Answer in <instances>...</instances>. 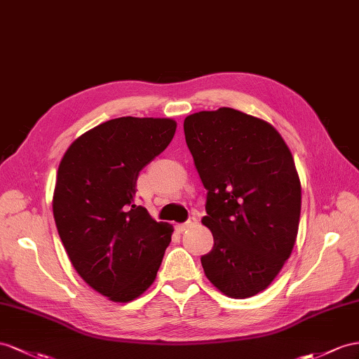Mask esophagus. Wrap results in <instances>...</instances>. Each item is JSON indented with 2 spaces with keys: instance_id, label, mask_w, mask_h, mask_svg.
I'll return each mask as SVG.
<instances>
[{
  "instance_id": "1",
  "label": "esophagus",
  "mask_w": 359,
  "mask_h": 359,
  "mask_svg": "<svg viewBox=\"0 0 359 359\" xmlns=\"http://www.w3.org/2000/svg\"><path fill=\"white\" fill-rule=\"evenodd\" d=\"M197 222H198V219H197V217L196 215H192V217H189L188 219H187V222L185 223H183V224H179V231L180 232H183V231H187V229H189V227H192V226H196L197 224Z\"/></svg>"
}]
</instances>
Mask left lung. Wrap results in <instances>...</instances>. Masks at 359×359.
I'll return each instance as SVG.
<instances>
[{
  "label": "left lung",
  "instance_id": "1",
  "mask_svg": "<svg viewBox=\"0 0 359 359\" xmlns=\"http://www.w3.org/2000/svg\"><path fill=\"white\" fill-rule=\"evenodd\" d=\"M183 130L208 189L201 223L214 247L201 256L206 278L229 297H252L296 243L302 188L292 154L271 124L231 107L192 114Z\"/></svg>",
  "mask_w": 359,
  "mask_h": 359
}]
</instances>
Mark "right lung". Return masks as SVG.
<instances>
[{"label": "right lung", "instance_id": "add662e5", "mask_svg": "<svg viewBox=\"0 0 359 359\" xmlns=\"http://www.w3.org/2000/svg\"><path fill=\"white\" fill-rule=\"evenodd\" d=\"M170 118L110 119L81 135L63 154L53 214L71 264L112 302H130L150 287L172 227L136 205L141 170L176 133Z\"/></svg>", "mask_w": 359, "mask_h": 359}]
</instances>
